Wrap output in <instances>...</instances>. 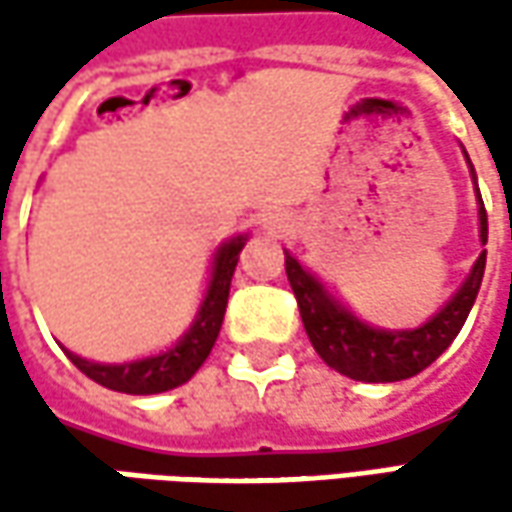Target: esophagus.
I'll list each match as a JSON object with an SVG mask.
<instances>
[{
    "mask_svg": "<svg viewBox=\"0 0 512 512\" xmlns=\"http://www.w3.org/2000/svg\"><path fill=\"white\" fill-rule=\"evenodd\" d=\"M270 225H273V227L282 225V219H279V216H270Z\"/></svg>",
    "mask_w": 512,
    "mask_h": 512,
    "instance_id": "34e87169",
    "label": "esophagus"
}]
</instances>
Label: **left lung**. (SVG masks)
Here are the masks:
<instances>
[{"label":"left lung","instance_id":"8db88e82","mask_svg":"<svg viewBox=\"0 0 512 512\" xmlns=\"http://www.w3.org/2000/svg\"><path fill=\"white\" fill-rule=\"evenodd\" d=\"M470 162V159H467ZM473 170V168H470ZM476 179V173H473ZM479 239L487 245V210L479 196ZM487 250L479 253L470 276L453 293V299L416 330H382L364 325L344 305H339L325 285L310 276L290 253H285L287 282L299 302L307 339L327 367L356 382H402L436 362L459 336L470 307L479 296Z\"/></svg>","mask_w":512,"mask_h":512}]
</instances>
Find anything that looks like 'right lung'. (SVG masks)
Wrapping results in <instances>:
<instances>
[{"mask_svg": "<svg viewBox=\"0 0 512 512\" xmlns=\"http://www.w3.org/2000/svg\"><path fill=\"white\" fill-rule=\"evenodd\" d=\"M245 242L247 236H236V239H230L216 250L205 302L199 307L190 330L179 339L176 347H170L168 353L148 356V359H139V362L99 364L65 350L70 362L96 384L116 390V393H130V396L165 393V390L185 384L205 364L213 344H216V336L222 330L227 296H230V279H233V270H236V262H239V253H242Z\"/></svg>", "mask_w": 512, "mask_h": 512, "instance_id": "obj_1", "label": "right lung"}]
</instances>
